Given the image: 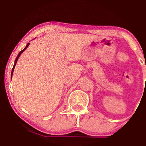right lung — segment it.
I'll return each instance as SVG.
<instances>
[{
  "label": "right lung",
  "instance_id": "obj_1",
  "mask_svg": "<svg viewBox=\"0 0 146 146\" xmlns=\"http://www.w3.org/2000/svg\"><path fill=\"white\" fill-rule=\"evenodd\" d=\"M29 43H28V44H27L26 47H25V48H24V49H23V50H22V51H21V52H20V53H18V55L17 58H16V60H15V63H14V67H13V68H12V71H11V77H12V75H13V72H14V70L15 66H16V62H17V61H18V58H19V57H20V56H21V53H23V51H25V49H26V48L28 47V46H29Z\"/></svg>",
  "mask_w": 146,
  "mask_h": 146
}]
</instances>
